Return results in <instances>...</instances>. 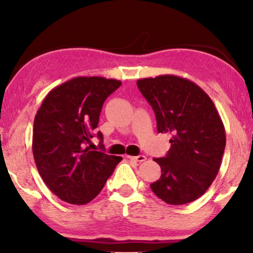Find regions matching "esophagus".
<instances>
[{"mask_svg":"<svg viewBox=\"0 0 253 253\" xmlns=\"http://www.w3.org/2000/svg\"><path fill=\"white\" fill-rule=\"evenodd\" d=\"M126 158L131 159V160L137 161V162H143V161L146 160V157H145V155H137V157H129V155H127Z\"/></svg>","mask_w":253,"mask_h":253,"instance_id":"1","label":"esophagus"}]
</instances>
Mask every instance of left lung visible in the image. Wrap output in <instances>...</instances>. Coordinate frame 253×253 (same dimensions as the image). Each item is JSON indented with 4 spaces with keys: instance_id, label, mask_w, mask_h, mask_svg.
<instances>
[{
    "instance_id": "left-lung-1",
    "label": "left lung",
    "mask_w": 253,
    "mask_h": 253,
    "mask_svg": "<svg viewBox=\"0 0 253 253\" xmlns=\"http://www.w3.org/2000/svg\"><path fill=\"white\" fill-rule=\"evenodd\" d=\"M137 86L153 109L158 132L171 134L167 155L154 159L161 176L152 191L170 205L198 199L216 177L226 147L215 106L198 85L177 76L138 79Z\"/></svg>"
}]
</instances>
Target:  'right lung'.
Here are the masks:
<instances>
[{
	"mask_svg": "<svg viewBox=\"0 0 253 253\" xmlns=\"http://www.w3.org/2000/svg\"><path fill=\"white\" fill-rule=\"evenodd\" d=\"M122 83L103 77H76L48 93L33 126L32 150L44 184L75 205L94 199L121 157L85 147L98 126L103 102ZM96 137L103 139L102 133Z\"/></svg>",
	"mask_w": 253,
	"mask_h": 253,
	"instance_id": "right-lung-1",
	"label": "right lung"
}]
</instances>
